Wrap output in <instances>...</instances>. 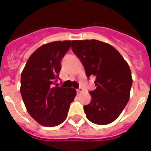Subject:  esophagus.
<instances>
[{
	"label": "esophagus",
	"mask_w": 151,
	"mask_h": 151,
	"mask_svg": "<svg viewBox=\"0 0 151 151\" xmlns=\"http://www.w3.org/2000/svg\"><path fill=\"white\" fill-rule=\"evenodd\" d=\"M82 91H83V88H79L78 89H77V92H78V94L81 93V92H82Z\"/></svg>",
	"instance_id": "34e87169"
}]
</instances>
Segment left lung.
Segmentation results:
<instances>
[{"label": "left lung", "mask_w": 151, "mask_h": 151, "mask_svg": "<svg viewBox=\"0 0 151 151\" xmlns=\"http://www.w3.org/2000/svg\"><path fill=\"white\" fill-rule=\"evenodd\" d=\"M71 48L88 78H96V88L89 92L92 101L84 106L86 117L100 125L114 122L130 97L132 78L129 64L112 45L98 40L72 41Z\"/></svg>", "instance_id": "1"}]
</instances>
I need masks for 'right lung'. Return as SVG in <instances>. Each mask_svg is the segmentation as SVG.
<instances>
[{
  "label": "right lung",
  "mask_w": 151,
  "mask_h": 151,
  "mask_svg": "<svg viewBox=\"0 0 151 151\" xmlns=\"http://www.w3.org/2000/svg\"><path fill=\"white\" fill-rule=\"evenodd\" d=\"M70 45L71 41H57L41 45L29 56L21 74L20 92L27 112L43 126L63 123L77 95L73 88L53 86Z\"/></svg>",
  "instance_id": "1"
}]
</instances>
